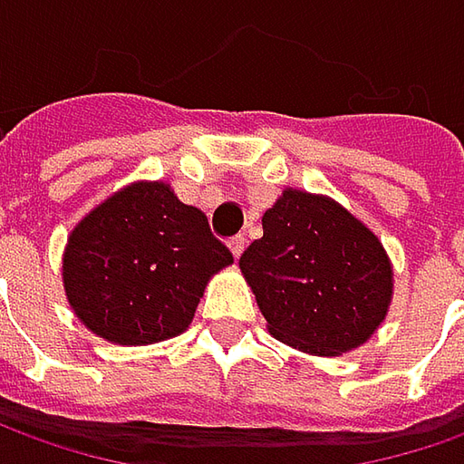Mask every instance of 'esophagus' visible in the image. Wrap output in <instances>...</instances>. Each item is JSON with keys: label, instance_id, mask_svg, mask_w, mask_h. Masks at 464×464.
Returning a JSON list of instances; mask_svg holds the SVG:
<instances>
[{"label": "esophagus", "instance_id": "1", "mask_svg": "<svg viewBox=\"0 0 464 464\" xmlns=\"http://www.w3.org/2000/svg\"><path fill=\"white\" fill-rule=\"evenodd\" d=\"M245 245H247V240H245V237H232V240H229V250H232V256H235V258H240L242 256V250H245Z\"/></svg>", "mask_w": 464, "mask_h": 464}]
</instances>
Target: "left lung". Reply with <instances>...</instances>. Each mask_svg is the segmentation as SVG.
I'll return each instance as SVG.
<instances>
[{
	"label": "left lung",
	"instance_id": "1",
	"mask_svg": "<svg viewBox=\"0 0 464 464\" xmlns=\"http://www.w3.org/2000/svg\"><path fill=\"white\" fill-rule=\"evenodd\" d=\"M240 268L271 335L317 356L362 346L392 296L382 242L335 201L292 188L263 214Z\"/></svg>",
	"mask_w": 464,
	"mask_h": 464
}]
</instances>
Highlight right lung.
<instances>
[{
	"instance_id": "1",
	"label": "right lung",
	"mask_w": 464,
	"mask_h": 464,
	"mask_svg": "<svg viewBox=\"0 0 464 464\" xmlns=\"http://www.w3.org/2000/svg\"><path fill=\"white\" fill-rule=\"evenodd\" d=\"M232 260L196 206L178 201L165 183H136L77 224L63 286L100 338L144 346L183 333L206 281Z\"/></svg>"
}]
</instances>
